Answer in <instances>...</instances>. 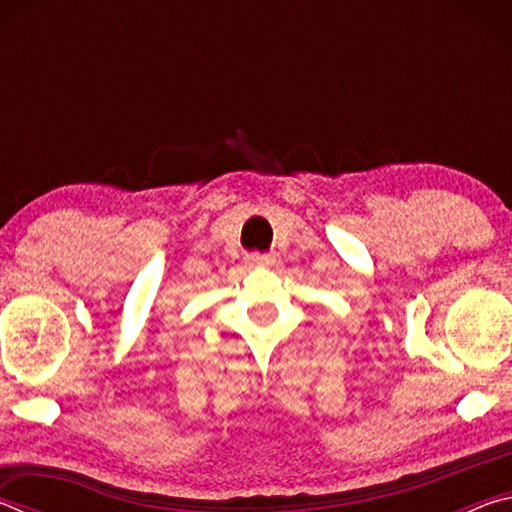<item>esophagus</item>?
I'll return each mask as SVG.
<instances>
[{
    "mask_svg": "<svg viewBox=\"0 0 512 512\" xmlns=\"http://www.w3.org/2000/svg\"><path fill=\"white\" fill-rule=\"evenodd\" d=\"M246 262L250 266H271L275 262V255H271V253H250L246 257Z\"/></svg>",
    "mask_w": 512,
    "mask_h": 512,
    "instance_id": "1",
    "label": "esophagus"
}]
</instances>
